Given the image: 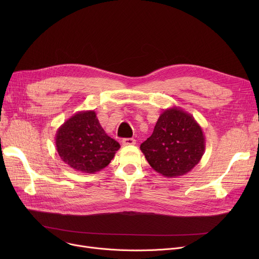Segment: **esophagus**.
<instances>
[{
	"label": "esophagus",
	"instance_id": "1",
	"mask_svg": "<svg viewBox=\"0 0 259 259\" xmlns=\"http://www.w3.org/2000/svg\"><path fill=\"white\" fill-rule=\"evenodd\" d=\"M121 143L124 146H131V145H135V140L134 139H124Z\"/></svg>",
	"mask_w": 259,
	"mask_h": 259
}]
</instances>
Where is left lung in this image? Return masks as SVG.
<instances>
[{
	"label": "left lung",
	"instance_id": "obj_1",
	"mask_svg": "<svg viewBox=\"0 0 259 259\" xmlns=\"http://www.w3.org/2000/svg\"><path fill=\"white\" fill-rule=\"evenodd\" d=\"M206 140L193 115L180 107L162 112L153 133L142 145L147 161L165 178H176L191 171L201 159Z\"/></svg>",
	"mask_w": 259,
	"mask_h": 259
}]
</instances>
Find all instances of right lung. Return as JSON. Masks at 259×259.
<instances>
[{"label": "right lung", "mask_w": 259, "mask_h": 259, "mask_svg": "<svg viewBox=\"0 0 259 259\" xmlns=\"http://www.w3.org/2000/svg\"><path fill=\"white\" fill-rule=\"evenodd\" d=\"M56 147L64 162L83 173L107 167L120 148L107 135L93 110L79 111L68 118L57 131Z\"/></svg>", "instance_id": "add662e5"}]
</instances>
